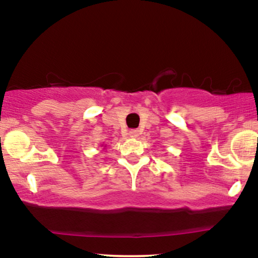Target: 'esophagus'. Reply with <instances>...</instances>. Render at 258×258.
I'll return each instance as SVG.
<instances>
[{"mask_svg":"<svg viewBox=\"0 0 258 258\" xmlns=\"http://www.w3.org/2000/svg\"><path fill=\"white\" fill-rule=\"evenodd\" d=\"M130 137H133V138H137L139 135H141V131H139V130H131V131H130Z\"/></svg>","mask_w":258,"mask_h":258,"instance_id":"1","label":"esophagus"}]
</instances>
